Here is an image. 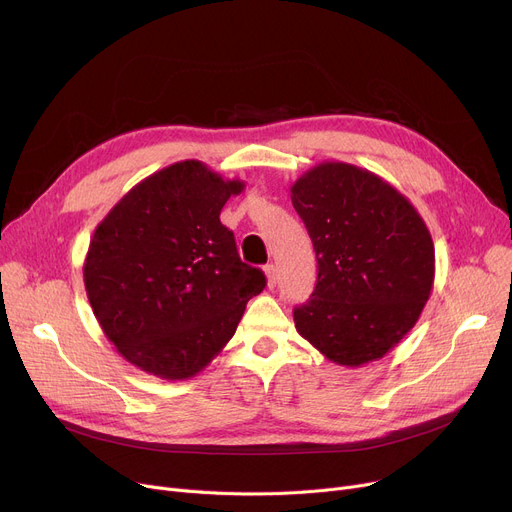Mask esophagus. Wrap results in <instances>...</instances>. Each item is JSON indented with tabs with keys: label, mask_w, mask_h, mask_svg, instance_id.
<instances>
[{
	"label": "esophagus",
	"mask_w": 512,
	"mask_h": 512,
	"mask_svg": "<svg viewBox=\"0 0 512 512\" xmlns=\"http://www.w3.org/2000/svg\"><path fill=\"white\" fill-rule=\"evenodd\" d=\"M265 280H267V288H274L276 286V265L274 263H270V265H265Z\"/></svg>",
	"instance_id": "obj_1"
}]
</instances>
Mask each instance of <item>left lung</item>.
<instances>
[{
  "instance_id": "8db88e82",
  "label": "left lung",
  "mask_w": 512,
  "mask_h": 512,
  "mask_svg": "<svg viewBox=\"0 0 512 512\" xmlns=\"http://www.w3.org/2000/svg\"><path fill=\"white\" fill-rule=\"evenodd\" d=\"M317 255L311 299L294 309L297 332L342 367L388 355L432 294L436 251L419 211L382 176L321 161L290 186Z\"/></svg>"
}]
</instances>
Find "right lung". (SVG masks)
Wrapping results in <instances>:
<instances>
[{
	"mask_svg": "<svg viewBox=\"0 0 512 512\" xmlns=\"http://www.w3.org/2000/svg\"><path fill=\"white\" fill-rule=\"evenodd\" d=\"M245 182L199 159L157 170L107 211L83 265L93 315L116 351L155 378H195L265 288L220 213Z\"/></svg>",
	"mask_w": 512,
	"mask_h": 512,
	"instance_id": "1",
	"label": "right lung"
}]
</instances>
